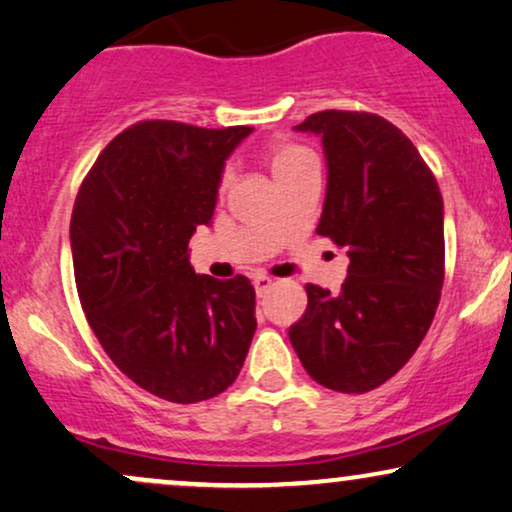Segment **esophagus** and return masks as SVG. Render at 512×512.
Returning a JSON list of instances; mask_svg holds the SVG:
<instances>
[{
  "label": "esophagus",
  "mask_w": 512,
  "mask_h": 512,
  "mask_svg": "<svg viewBox=\"0 0 512 512\" xmlns=\"http://www.w3.org/2000/svg\"><path fill=\"white\" fill-rule=\"evenodd\" d=\"M254 287H256V294L263 296V294L268 292L270 287H273V277H268V275H256V277H254Z\"/></svg>",
  "instance_id": "34e87169"
}]
</instances>
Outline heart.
<instances>
[{"label":"heart","mask_w":512,"mask_h":512,"mask_svg":"<svg viewBox=\"0 0 512 512\" xmlns=\"http://www.w3.org/2000/svg\"><path fill=\"white\" fill-rule=\"evenodd\" d=\"M268 161H270V168H273L275 178L282 180V178H287V175H292L294 170L306 166V163L315 161V156L311 149L304 147V144L289 142V140H277L268 147ZM227 180H230V175L223 173V178H220V189H225Z\"/></svg>","instance_id":"b5f03b06"}]
</instances>
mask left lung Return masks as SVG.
<instances>
[{"mask_svg":"<svg viewBox=\"0 0 512 512\" xmlns=\"http://www.w3.org/2000/svg\"><path fill=\"white\" fill-rule=\"evenodd\" d=\"M323 137L327 194L318 235L346 249L339 294L306 285L289 342L308 375L365 394L413 356L444 285V201L403 132L365 111H318L296 125Z\"/></svg>","mask_w":512,"mask_h":512,"instance_id":"8db88e82","label":"left lung"}]
</instances>
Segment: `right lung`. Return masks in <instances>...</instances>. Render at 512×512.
<instances>
[{
    "label": "right lung",
    "mask_w": 512,
    "mask_h": 512,
    "mask_svg": "<svg viewBox=\"0 0 512 512\" xmlns=\"http://www.w3.org/2000/svg\"><path fill=\"white\" fill-rule=\"evenodd\" d=\"M251 130L140 121L106 144L75 197L82 311L116 368L159 399L218 396L256 332L251 282L197 275L187 254L213 216L225 159Z\"/></svg>",
    "instance_id": "add662e5"
}]
</instances>
